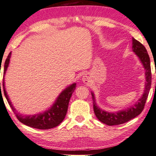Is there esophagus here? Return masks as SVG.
Wrapping results in <instances>:
<instances>
[{"instance_id":"34e87169","label":"esophagus","mask_w":156,"mask_h":156,"mask_svg":"<svg viewBox=\"0 0 156 156\" xmlns=\"http://www.w3.org/2000/svg\"><path fill=\"white\" fill-rule=\"evenodd\" d=\"M90 76L87 74H85L84 76H83V78H82V80L83 82H84V84H88L89 82H90Z\"/></svg>"}]
</instances>
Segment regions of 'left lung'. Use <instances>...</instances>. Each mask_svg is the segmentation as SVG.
<instances>
[{
	"instance_id": "obj_1",
	"label": "left lung",
	"mask_w": 156,
	"mask_h": 156,
	"mask_svg": "<svg viewBox=\"0 0 156 156\" xmlns=\"http://www.w3.org/2000/svg\"><path fill=\"white\" fill-rule=\"evenodd\" d=\"M133 51L138 56L139 59L143 64L145 69L146 82H145V90L143 95L134 105L123 110H120L115 112H108L102 110L97 105L94 99V93L92 92L93 100V108L96 117L100 122L108 125H117L123 124L129 120L135 118L142 112L145 107V102L148 96L150 89L151 86V69L150 57L146 48L140 42L133 38Z\"/></svg>"
}]
</instances>
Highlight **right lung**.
Listing matches in <instances>:
<instances>
[{"instance_id":"1","label":"right lung","mask_w":156,"mask_h":156,"mask_svg":"<svg viewBox=\"0 0 156 156\" xmlns=\"http://www.w3.org/2000/svg\"><path fill=\"white\" fill-rule=\"evenodd\" d=\"M11 56V52H10L9 56L5 62L3 69V75L5 76V72H6L8 66H9L10 62V58ZM1 87V84H0ZM3 92L5 94V98L9 102L12 110L16 115V118H18L20 122L23 124L27 125V126L34 127V128L41 129V130H47V129H51L53 127L58 126L65 118L66 112H67L69 102L72 97V93L74 92L76 88V83H73L66 87L65 90L62 91L60 93L59 95L56 98L55 102L53 105L45 112L38 113L34 115H23L18 112L13 106L12 105L11 100L9 98L6 91L5 88V82H4V76H3Z\"/></svg>"}]
</instances>
